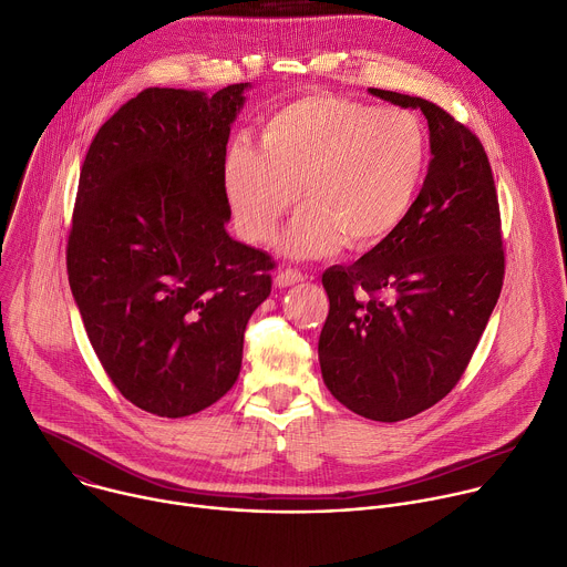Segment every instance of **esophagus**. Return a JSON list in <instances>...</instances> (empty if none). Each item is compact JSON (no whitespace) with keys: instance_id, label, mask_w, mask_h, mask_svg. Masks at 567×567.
Wrapping results in <instances>:
<instances>
[{"instance_id":"obj_1","label":"esophagus","mask_w":567,"mask_h":567,"mask_svg":"<svg viewBox=\"0 0 567 567\" xmlns=\"http://www.w3.org/2000/svg\"><path fill=\"white\" fill-rule=\"evenodd\" d=\"M302 274L298 271V269H285V271H280L276 278H274V285L276 287H291V285H296V282H302Z\"/></svg>"}]
</instances>
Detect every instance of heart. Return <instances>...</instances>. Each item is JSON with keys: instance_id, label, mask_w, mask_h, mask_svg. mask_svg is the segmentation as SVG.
<instances>
[{"instance_id": "heart-1", "label": "heart", "mask_w": 567, "mask_h": 567, "mask_svg": "<svg viewBox=\"0 0 567 567\" xmlns=\"http://www.w3.org/2000/svg\"><path fill=\"white\" fill-rule=\"evenodd\" d=\"M429 166V134L409 110L309 92L274 110L260 150L228 147L221 184L237 228L267 245L300 195L307 206L285 233L289 258L365 254L409 219Z\"/></svg>"}]
</instances>
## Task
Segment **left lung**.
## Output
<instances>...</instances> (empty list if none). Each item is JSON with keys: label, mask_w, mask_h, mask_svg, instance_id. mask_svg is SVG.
Wrapping results in <instances>:
<instances>
[{"label": "left lung", "mask_w": 567, "mask_h": 567, "mask_svg": "<svg viewBox=\"0 0 567 567\" xmlns=\"http://www.w3.org/2000/svg\"><path fill=\"white\" fill-rule=\"evenodd\" d=\"M368 92L424 112L433 158L409 219L385 245L322 274L330 313L318 361L346 409L401 422L435 406L464 374L498 302L505 251L480 138L431 101Z\"/></svg>", "instance_id": "obj_1"}]
</instances>
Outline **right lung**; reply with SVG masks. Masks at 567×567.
Returning <instances> with one entry per match:
<instances>
[{
    "mask_svg": "<svg viewBox=\"0 0 567 567\" xmlns=\"http://www.w3.org/2000/svg\"><path fill=\"white\" fill-rule=\"evenodd\" d=\"M249 83L150 87L94 136L80 171L66 274L90 343L145 413L188 417L241 368L274 260L226 233L221 164Z\"/></svg>",
    "mask_w": 567,
    "mask_h": 567,
    "instance_id": "obj_1",
    "label": "right lung"
}]
</instances>
